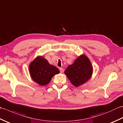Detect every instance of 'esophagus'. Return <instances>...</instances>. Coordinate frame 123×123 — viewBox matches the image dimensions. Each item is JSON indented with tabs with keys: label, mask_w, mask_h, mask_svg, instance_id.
<instances>
[{
	"label": "esophagus",
	"mask_w": 123,
	"mask_h": 123,
	"mask_svg": "<svg viewBox=\"0 0 123 123\" xmlns=\"http://www.w3.org/2000/svg\"><path fill=\"white\" fill-rule=\"evenodd\" d=\"M59 70H60V72H61V73H63L64 72V70L63 68H60L59 69Z\"/></svg>",
	"instance_id": "obj_1"
}]
</instances>
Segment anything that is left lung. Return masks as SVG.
Listing matches in <instances>:
<instances>
[{"mask_svg":"<svg viewBox=\"0 0 123 123\" xmlns=\"http://www.w3.org/2000/svg\"><path fill=\"white\" fill-rule=\"evenodd\" d=\"M64 74L72 84L78 87L91 78L92 67L88 57L83 54L75 59L72 65L68 66Z\"/></svg>","mask_w":123,"mask_h":123,"instance_id":"8db88e82","label":"left lung"}]
</instances>
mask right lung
I'll return each instance as SVG.
<instances>
[{
	"label": "right lung",
	"instance_id": "add662e5",
	"mask_svg": "<svg viewBox=\"0 0 123 123\" xmlns=\"http://www.w3.org/2000/svg\"><path fill=\"white\" fill-rule=\"evenodd\" d=\"M29 71L32 79L41 86L48 85L52 77L60 72L58 68L49 64L43 56H38L31 62Z\"/></svg>",
	"mask_w": 123,
	"mask_h": 123
}]
</instances>
